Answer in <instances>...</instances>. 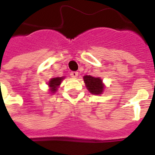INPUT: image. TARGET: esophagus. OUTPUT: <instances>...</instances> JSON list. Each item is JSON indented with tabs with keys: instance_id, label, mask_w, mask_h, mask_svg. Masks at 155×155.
<instances>
[{
	"instance_id": "obj_1",
	"label": "esophagus",
	"mask_w": 155,
	"mask_h": 155,
	"mask_svg": "<svg viewBox=\"0 0 155 155\" xmlns=\"http://www.w3.org/2000/svg\"><path fill=\"white\" fill-rule=\"evenodd\" d=\"M78 74H79V73L76 72V71H72L71 73V76L72 78H77Z\"/></svg>"
}]
</instances>
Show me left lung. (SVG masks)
I'll return each mask as SVG.
<instances>
[{
	"mask_svg": "<svg viewBox=\"0 0 155 155\" xmlns=\"http://www.w3.org/2000/svg\"><path fill=\"white\" fill-rule=\"evenodd\" d=\"M84 82L87 90L92 94H102L105 86L101 77H94L91 75H84Z\"/></svg>",
	"mask_w": 155,
	"mask_h": 155,
	"instance_id": "obj_1",
	"label": "left lung"
}]
</instances>
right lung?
Returning <instances> with one entry per match:
<instances>
[{
    "label": "right lung",
    "mask_w": 155,
    "mask_h": 155,
    "mask_svg": "<svg viewBox=\"0 0 155 155\" xmlns=\"http://www.w3.org/2000/svg\"><path fill=\"white\" fill-rule=\"evenodd\" d=\"M64 77H54L48 81V86H49V91L51 92V94H54L58 91V88L60 87L61 82L64 80Z\"/></svg>",
    "instance_id": "add662e5"
}]
</instances>
